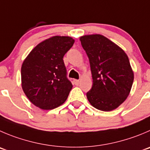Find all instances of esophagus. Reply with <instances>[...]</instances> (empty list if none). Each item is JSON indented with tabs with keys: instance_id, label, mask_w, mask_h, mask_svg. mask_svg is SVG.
Returning <instances> with one entry per match:
<instances>
[{
	"instance_id": "obj_1",
	"label": "esophagus",
	"mask_w": 150,
	"mask_h": 150,
	"mask_svg": "<svg viewBox=\"0 0 150 150\" xmlns=\"http://www.w3.org/2000/svg\"><path fill=\"white\" fill-rule=\"evenodd\" d=\"M74 85H79V80H78V79H74Z\"/></svg>"
}]
</instances>
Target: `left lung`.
Instances as JSON below:
<instances>
[{"mask_svg":"<svg viewBox=\"0 0 150 150\" xmlns=\"http://www.w3.org/2000/svg\"><path fill=\"white\" fill-rule=\"evenodd\" d=\"M88 57L93 85L87 98L93 107L111 111L129 96L134 74L126 53L119 45L101 35L79 38Z\"/></svg>","mask_w":150,"mask_h":150,"instance_id":"1","label":"left lung"}]
</instances>
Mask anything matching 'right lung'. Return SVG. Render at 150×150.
<instances>
[{
  "label": "right lung",
  "instance_id": "add662e5",
  "mask_svg": "<svg viewBox=\"0 0 150 150\" xmlns=\"http://www.w3.org/2000/svg\"><path fill=\"white\" fill-rule=\"evenodd\" d=\"M68 36H54L31 50L21 67L23 91L42 110H52L66 101L72 84L67 78L63 57L73 46Z\"/></svg>",
  "mask_w": 150,
  "mask_h": 150
}]
</instances>
